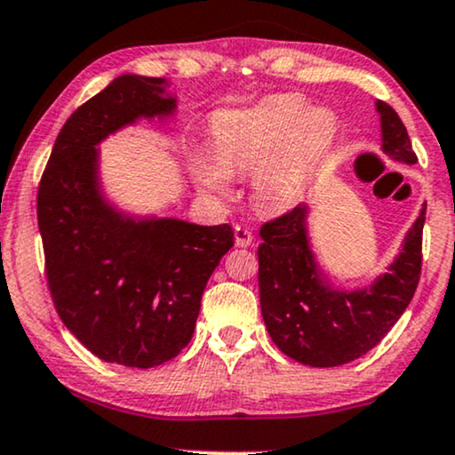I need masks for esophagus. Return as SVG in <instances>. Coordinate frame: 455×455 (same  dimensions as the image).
<instances>
[{
	"mask_svg": "<svg viewBox=\"0 0 455 455\" xmlns=\"http://www.w3.org/2000/svg\"><path fill=\"white\" fill-rule=\"evenodd\" d=\"M234 238H236V246L253 244V232H251L249 228H243V226L234 228Z\"/></svg>",
	"mask_w": 455,
	"mask_h": 455,
	"instance_id": "esophagus-1",
	"label": "esophagus"
}]
</instances>
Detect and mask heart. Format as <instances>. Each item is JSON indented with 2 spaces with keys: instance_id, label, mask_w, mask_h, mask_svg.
I'll return each mask as SVG.
<instances>
[{
  "instance_id": "b5f03b06",
  "label": "heart",
  "mask_w": 455,
  "mask_h": 455,
  "mask_svg": "<svg viewBox=\"0 0 455 455\" xmlns=\"http://www.w3.org/2000/svg\"><path fill=\"white\" fill-rule=\"evenodd\" d=\"M338 132V116L331 109L307 108L299 94H276L215 117V160L200 154L194 179L202 189L221 196L229 192L232 175L253 172L257 204L284 211L307 192Z\"/></svg>"
}]
</instances>
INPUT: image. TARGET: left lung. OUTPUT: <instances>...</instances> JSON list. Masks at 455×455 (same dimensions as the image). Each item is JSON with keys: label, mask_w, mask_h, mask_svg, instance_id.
<instances>
[{"label": "left lung", "mask_w": 455, "mask_h": 455, "mask_svg": "<svg viewBox=\"0 0 455 455\" xmlns=\"http://www.w3.org/2000/svg\"><path fill=\"white\" fill-rule=\"evenodd\" d=\"M382 151L401 164L418 158L399 114L375 100ZM310 204L261 228L259 299L267 333L284 355L310 367H338L367 355L395 327L416 293L422 270L426 202L384 274L364 287H339L316 259Z\"/></svg>", "instance_id": "obj_1"}]
</instances>
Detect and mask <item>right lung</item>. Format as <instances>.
Returning <instances> with one entry per match:
<instances>
[{
    "mask_svg": "<svg viewBox=\"0 0 455 455\" xmlns=\"http://www.w3.org/2000/svg\"><path fill=\"white\" fill-rule=\"evenodd\" d=\"M164 77L122 73L71 114L37 194L50 293L65 327L105 363L151 369L192 339L200 299L234 229L132 212L103 185L99 145L141 122L164 126L179 99Z\"/></svg>",
    "mask_w": 455,
    "mask_h": 455,
    "instance_id": "1",
    "label": "right lung"
}]
</instances>
